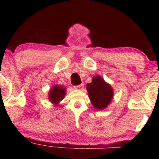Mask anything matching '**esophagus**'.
<instances>
[{"label":"esophagus","mask_w":159,"mask_h":159,"mask_svg":"<svg viewBox=\"0 0 159 159\" xmlns=\"http://www.w3.org/2000/svg\"><path fill=\"white\" fill-rule=\"evenodd\" d=\"M83 87H84V84H78V85L75 86V88L76 90H82V89H83Z\"/></svg>","instance_id":"obj_1"}]
</instances>
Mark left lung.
I'll return each mask as SVG.
<instances>
[{
  "label": "left lung",
  "mask_w": 159,
  "mask_h": 159,
  "mask_svg": "<svg viewBox=\"0 0 159 159\" xmlns=\"http://www.w3.org/2000/svg\"><path fill=\"white\" fill-rule=\"evenodd\" d=\"M87 90L93 106L98 110L107 107L114 95L113 88L100 76H95L90 83L87 84Z\"/></svg>",
  "instance_id": "obj_1"
}]
</instances>
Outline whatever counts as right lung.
Wrapping results in <instances>:
<instances>
[{
    "instance_id": "right-lung-1",
    "label": "right lung",
    "mask_w": 159,
    "mask_h": 159,
    "mask_svg": "<svg viewBox=\"0 0 159 159\" xmlns=\"http://www.w3.org/2000/svg\"><path fill=\"white\" fill-rule=\"evenodd\" d=\"M66 95V88L63 86L56 84L50 90L48 99L54 105H57L61 101L64 99Z\"/></svg>"
}]
</instances>
